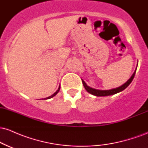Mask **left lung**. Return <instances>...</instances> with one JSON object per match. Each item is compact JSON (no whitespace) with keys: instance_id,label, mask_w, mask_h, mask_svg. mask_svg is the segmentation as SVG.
I'll use <instances>...</instances> for the list:
<instances>
[{"instance_id":"left-lung-1","label":"left lung","mask_w":148,"mask_h":148,"mask_svg":"<svg viewBox=\"0 0 148 148\" xmlns=\"http://www.w3.org/2000/svg\"><path fill=\"white\" fill-rule=\"evenodd\" d=\"M138 65V64H137ZM136 68L135 71H134V74H132V76H131L130 79L127 81L126 83H125L123 85H122L120 87L116 88H113V89L111 90H97V89H94V88L89 87V86H87V84L85 83L84 81L82 80L83 84H84V86L85 88V89L87 90L88 92L90 93V94L93 95H95L97 97H104V96H109V95H113L116 94V93L120 92L124 90L125 88L128 87V86L130 85L131 83H132V80L134 79V76H135L136 72Z\"/></svg>"}]
</instances>
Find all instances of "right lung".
<instances>
[{"instance_id": "1", "label": "right lung", "mask_w": 148, "mask_h": 148, "mask_svg": "<svg viewBox=\"0 0 148 148\" xmlns=\"http://www.w3.org/2000/svg\"><path fill=\"white\" fill-rule=\"evenodd\" d=\"M60 86H59V88H58V89L57 90V91L56 92H54L53 94L52 95H51V96H49V97H47V98H45V99H51V98H52V97H53L55 95H56L58 94V92H59V90H60Z\"/></svg>"}]
</instances>
